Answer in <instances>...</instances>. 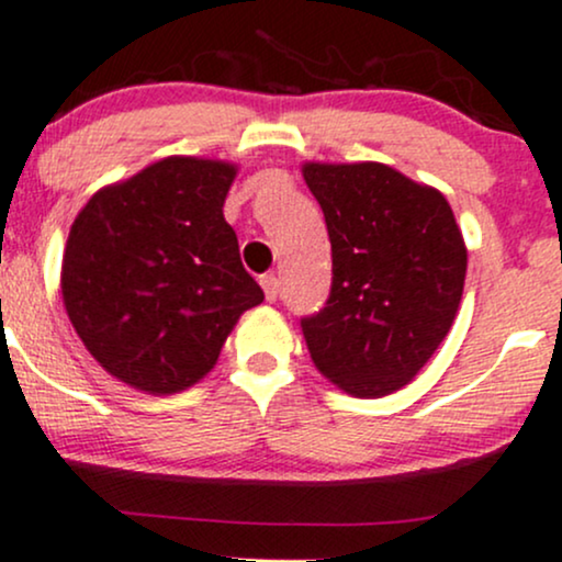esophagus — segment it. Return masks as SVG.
I'll return each mask as SVG.
<instances>
[{
    "label": "esophagus",
    "instance_id": "34e87169",
    "mask_svg": "<svg viewBox=\"0 0 562 562\" xmlns=\"http://www.w3.org/2000/svg\"><path fill=\"white\" fill-rule=\"evenodd\" d=\"M260 286H262V292H265V300H268V302L279 300V294H281V281L276 279L273 273H265L262 279H260Z\"/></svg>",
    "mask_w": 562,
    "mask_h": 562
}]
</instances>
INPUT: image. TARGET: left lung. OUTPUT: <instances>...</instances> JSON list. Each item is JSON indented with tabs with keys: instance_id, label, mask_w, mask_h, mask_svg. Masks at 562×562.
Segmentation results:
<instances>
[{
	"instance_id": "1",
	"label": "left lung",
	"mask_w": 562,
	"mask_h": 562,
	"mask_svg": "<svg viewBox=\"0 0 562 562\" xmlns=\"http://www.w3.org/2000/svg\"><path fill=\"white\" fill-rule=\"evenodd\" d=\"M326 217L331 294L302 318L315 369L356 398L406 387L457 318L468 247L438 188L380 161L302 164Z\"/></svg>"
}]
</instances>
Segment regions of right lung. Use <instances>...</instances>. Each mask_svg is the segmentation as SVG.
Segmentation results:
<instances>
[{
    "mask_svg": "<svg viewBox=\"0 0 562 562\" xmlns=\"http://www.w3.org/2000/svg\"><path fill=\"white\" fill-rule=\"evenodd\" d=\"M236 172L231 161L167 156L100 188L74 220L63 305L119 382L150 395L188 390L265 300L223 214Z\"/></svg>",
    "mask_w": 562,
    "mask_h": 562,
    "instance_id": "1",
    "label": "right lung"
}]
</instances>
